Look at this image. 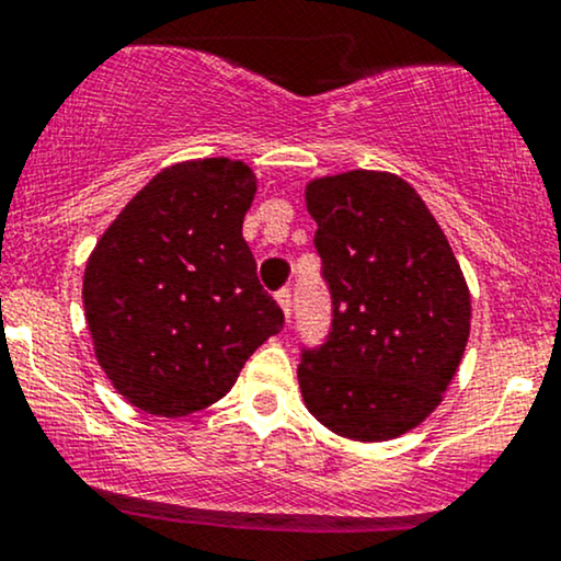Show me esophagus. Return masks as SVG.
<instances>
[{
	"instance_id": "1",
	"label": "esophagus",
	"mask_w": 561,
	"mask_h": 561,
	"mask_svg": "<svg viewBox=\"0 0 561 561\" xmlns=\"http://www.w3.org/2000/svg\"><path fill=\"white\" fill-rule=\"evenodd\" d=\"M276 302H279V308L285 311L287 319L293 317V293H289V287L276 289Z\"/></svg>"
}]
</instances>
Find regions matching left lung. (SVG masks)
Listing matches in <instances>:
<instances>
[{"mask_svg":"<svg viewBox=\"0 0 561 561\" xmlns=\"http://www.w3.org/2000/svg\"><path fill=\"white\" fill-rule=\"evenodd\" d=\"M332 298L324 343L302 347V401L332 433L390 440L440 403L469 337V289L414 186L347 171L306 186Z\"/></svg>","mask_w":561,"mask_h":561,"instance_id":"1","label":"left lung"}]
</instances>
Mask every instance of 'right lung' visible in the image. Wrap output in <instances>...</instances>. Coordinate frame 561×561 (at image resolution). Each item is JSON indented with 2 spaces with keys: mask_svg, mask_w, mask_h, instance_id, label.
Segmentation results:
<instances>
[{
  "mask_svg": "<svg viewBox=\"0 0 561 561\" xmlns=\"http://www.w3.org/2000/svg\"><path fill=\"white\" fill-rule=\"evenodd\" d=\"M253 195L242 160L176 163L134 195L89 255L83 311L96 362L147 414L216 403L285 327L242 237Z\"/></svg>",
  "mask_w": 561,
  "mask_h": 561,
  "instance_id": "add662e5",
  "label": "right lung"
}]
</instances>
